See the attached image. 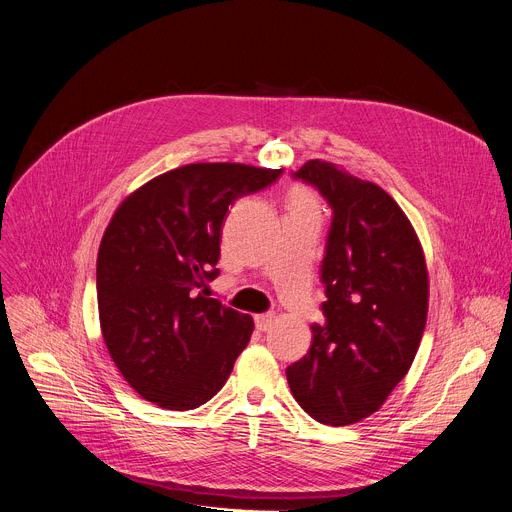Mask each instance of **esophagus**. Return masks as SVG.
Masks as SVG:
<instances>
[{
  "instance_id": "34e87169",
  "label": "esophagus",
  "mask_w": 512,
  "mask_h": 512,
  "mask_svg": "<svg viewBox=\"0 0 512 512\" xmlns=\"http://www.w3.org/2000/svg\"><path fill=\"white\" fill-rule=\"evenodd\" d=\"M273 314H257L255 316V326H257V330H261V332H265V330H269V326L273 324Z\"/></svg>"
}]
</instances>
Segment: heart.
I'll list each match as a JSON object with an SVG mask.
<instances>
[{
	"label": "heart",
	"instance_id": "obj_1",
	"mask_svg": "<svg viewBox=\"0 0 512 512\" xmlns=\"http://www.w3.org/2000/svg\"><path fill=\"white\" fill-rule=\"evenodd\" d=\"M287 212H306V214L320 216L318 196L310 188H306V186H296L294 190L289 192Z\"/></svg>",
	"mask_w": 512,
	"mask_h": 512
}]
</instances>
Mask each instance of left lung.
Here are the masks:
<instances>
[{
  "instance_id": "left-lung-1",
  "label": "left lung",
  "mask_w": 512,
  "mask_h": 512,
  "mask_svg": "<svg viewBox=\"0 0 512 512\" xmlns=\"http://www.w3.org/2000/svg\"><path fill=\"white\" fill-rule=\"evenodd\" d=\"M294 178L326 198L332 227L322 259L326 320L312 326L308 354L285 375L308 415L350 425L387 401L417 354L429 300L425 255L381 186L322 160L306 162Z\"/></svg>"
}]
</instances>
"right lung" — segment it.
I'll list each match as a JSON object with an SVG mask.
<instances>
[{"instance_id": "1", "label": "right lung", "mask_w": 512, "mask_h": 512, "mask_svg": "<svg viewBox=\"0 0 512 512\" xmlns=\"http://www.w3.org/2000/svg\"><path fill=\"white\" fill-rule=\"evenodd\" d=\"M283 170L188 164L156 176L115 210L97 257L103 340L145 401L188 411L227 383L253 318L208 298L229 206Z\"/></svg>"}]
</instances>
